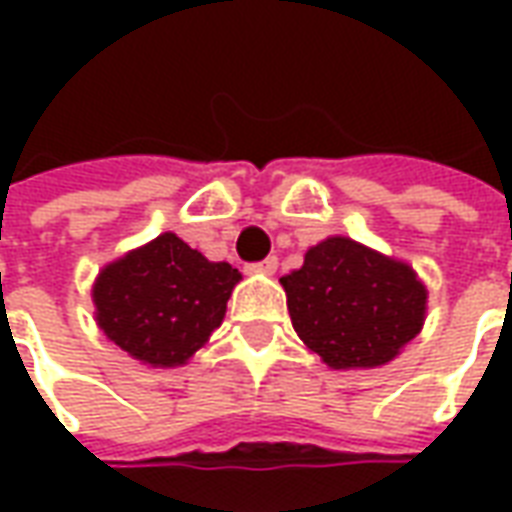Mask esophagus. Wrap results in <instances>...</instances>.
<instances>
[{
    "label": "esophagus",
    "instance_id": "esophagus-1",
    "mask_svg": "<svg viewBox=\"0 0 512 512\" xmlns=\"http://www.w3.org/2000/svg\"><path fill=\"white\" fill-rule=\"evenodd\" d=\"M246 271H249V274H274V271H277V257H266V260H260V263H249Z\"/></svg>",
    "mask_w": 512,
    "mask_h": 512
}]
</instances>
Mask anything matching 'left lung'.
<instances>
[{
	"mask_svg": "<svg viewBox=\"0 0 512 512\" xmlns=\"http://www.w3.org/2000/svg\"><path fill=\"white\" fill-rule=\"evenodd\" d=\"M279 282L296 334L334 370L392 362L425 323L417 271L345 235L310 246L304 266Z\"/></svg>",
	"mask_w": 512,
	"mask_h": 512,
	"instance_id": "obj_1",
	"label": "left lung"
}]
</instances>
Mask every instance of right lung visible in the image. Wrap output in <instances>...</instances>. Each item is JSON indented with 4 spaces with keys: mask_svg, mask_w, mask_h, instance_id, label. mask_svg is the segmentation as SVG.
<instances>
[{
    "mask_svg": "<svg viewBox=\"0 0 512 512\" xmlns=\"http://www.w3.org/2000/svg\"><path fill=\"white\" fill-rule=\"evenodd\" d=\"M238 279L230 263H211L175 233H161L98 274L95 321L142 365H186L219 329Z\"/></svg>",
    "mask_w": 512,
    "mask_h": 512,
    "instance_id": "right-lung-1",
    "label": "right lung"
}]
</instances>
